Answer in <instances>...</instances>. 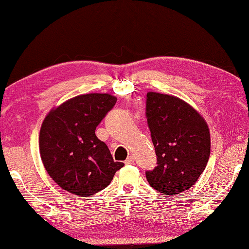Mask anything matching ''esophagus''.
<instances>
[{"mask_svg": "<svg viewBox=\"0 0 249 249\" xmlns=\"http://www.w3.org/2000/svg\"><path fill=\"white\" fill-rule=\"evenodd\" d=\"M134 161H135V157L133 155H130V156L126 158L125 163H126V165H131V163H134Z\"/></svg>", "mask_w": 249, "mask_h": 249, "instance_id": "34e87169", "label": "esophagus"}]
</instances>
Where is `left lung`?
<instances>
[{
    "label": "left lung",
    "mask_w": 249,
    "mask_h": 249,
    "mask_svg": "<svg viewBox=\"0 0 249 249\" xmlns=\"http://www.w3.org/2000/svg\"><path fill=\"white\" fill-rule=\"evenodd\" d=\"M146 118L157 156L154 170L145 173L147 182L162 195L189 189L209 161L208 123L183 99L156 92L146 94Z\"/></svg>",
    "instance_id": "1"
}]
</instances>
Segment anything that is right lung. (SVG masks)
<instances>
[{"instance_id":"obj_1","label":"right lung","mask_w":249,"mask_h":249,"mask_svg":"<svg viewBox=\"0 0 249 249\" xmlns=\"http://www.w3.org/2000/svg\"><path fill=\"white\" fill-rule=\"evenodd\" d=\"M116 97L89 93L72 97L53 107L41 124L39 153L50 178L66 192L89 197L107 187L124 166L114 161L95 129Z\"/></svg>"}]
</instances>
